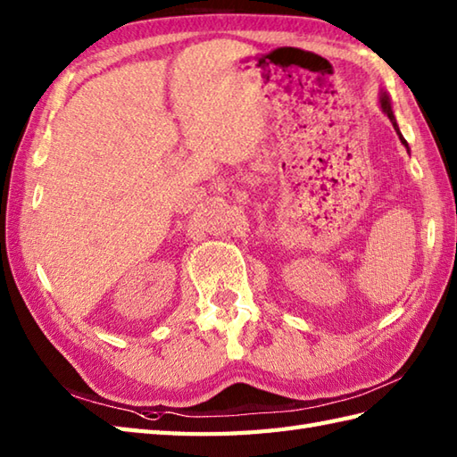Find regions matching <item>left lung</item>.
<instances>
[{
    "label": "left lung",
    "instance_id": "8db88e82",
    "mask_svg": "<svg viewBox=\"0 0 457 457\" xmlns=\"http://www.w3.org/2000/svg\"><path fill=\"white\" fill-rule=\"evenodd\" d=\"M379 107H381V111H383V113L389 117V120H391V123H393V129H395V130H397V135H399V140H401V143L404 145V148H407V150H409V145H407V140H404V138H403V135H401V130H399V125H397V119H395V111H393V104H391V97H389V94H387V91H383V89L379 91Z\"/></svg>",
    "mask_w": 457,
    "mask_h": 457
}]
</instances>
